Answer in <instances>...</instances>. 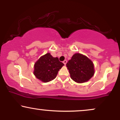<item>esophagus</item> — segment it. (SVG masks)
<instances>
[{"label":"esophagus","mask_w":120,"mask_h":120,"mask_svg":"<svg viewBox=\"0 0 120 120\" xmlns=\"http://www.w3.org/2000/svg\"><path fill=\"white\" fill-rule=\"evenodd\" d=\"M67 63V61L66 60H64V61H63V63H64V65H66Z\"/></svg>","instance_id":"obj_1"}]
</instances>
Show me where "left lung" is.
I'll return each instance as SVG.
<instances>
[{
  "instance_id": "1",
  "label": "left lung",
  "mask_w": 120,
  "mask_h": 120,
  "mask_svg": "<svg viewBox=\"0 0 120 120\" xmlns=\"http://www.w3.org/2000/svg\"><path fill=\"white\" fill-rule=\"evenodd\" d=\"M71 77L77 83H83L90 79L94 74V64L86 56L75 53L67 63Z\"/></svg>"
}]
</instances>
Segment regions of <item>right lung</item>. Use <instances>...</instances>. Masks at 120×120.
Instances as JSON below:
<instances>
[{
  "mask_svg": "<svg viewBox=\"0 0 120 120\" xmlns=\"http://www.w3.org/2000/svg\"><path fill=\"white\" fill-rule=\"evenodd\" d=\"M64 64L49 53L41 56L34 64V74L39 80L48 82L56 78Z\"/></svg>",
  "mask_w": 120,
  "mask_h": 120,
  "instance_id": "add662e5",
  "label": "right lung"
}]
</instances>
